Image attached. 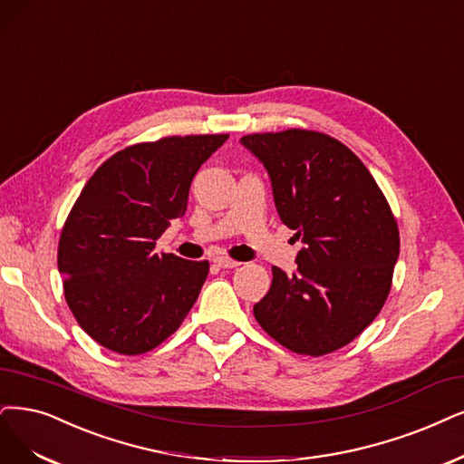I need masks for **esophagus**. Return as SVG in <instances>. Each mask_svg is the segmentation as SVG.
Wrapping results in <instances>:
<instances>
[{"mask_svg": "<svg viewBox=\"0 0 464 464\" xmlns=\"http://www.w3.org/2000/svg\"><path fill=\"white\" fill-rule=\"evenodd\" d=\"M214 264H216L218 267H221V269H231V267H238V266H241V262L231 260V258H227V256H218V258L214 260Z\"/></svg>", "mask_w": 464, "mask_h": 464, "instance_id": "esophagus-1", "label": "esophagus"}]
</instances>
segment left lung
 <instances>
[{"instance_id":"1","label":"left lung","mask_w":464,"mask_h":464,"mask_svg":"<svg viewBox=\"0 0 464 464\" xmlns=\"http://www.w3.org/2000/svg\"><path fill=\"white\" fill-rule=\"evenodd\" d=\"M241 143L266 166L279 218L304 243L296 273L271 269L256 321L302 355L350 344L382 310L400 256L386 197L365 164L327 133L295 128Z\"/></svg>"}]
</instances>
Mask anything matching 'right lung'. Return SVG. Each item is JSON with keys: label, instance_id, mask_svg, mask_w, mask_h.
<instances>
[{"label": "right lung", "instance_id": "1", "mask_svg": "<svg viewBox=\"0 0 464 464\" xmlns=\"http://www.w3.org/2000/svg\"><path fill=\"white\" fill-rule=\"evenodd\" d=\"M227 133L171 135L118 150L68 214L57 264L68 307L101 346L150 352L174 334L210 264L157 254L159 237L187 210L188 187Z\"/></svg>", "mask_w": 464, "mask_h": 464}]
</instances>
